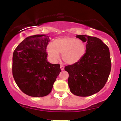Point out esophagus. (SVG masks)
Segmentation results:
<instances>
[{
	"instance_id": "1",
	"label": "esophagus",
	"mask_w": 121,
	"mask_h": 121,
	"mask_svg": "<svg viewBox=\"0 0 121 121\" xmlns=\"http://www.w3.org/2000/svg\"><path fill=\"white\" fill-rule=\"evenodd\" d=\"M60 69H61V70H63L64 69V66H62V65H61V66H60Z\"/></svg>"
}]
</instances>
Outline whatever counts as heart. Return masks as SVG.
<instances>
[{
	"label": "heart",
	"instance_id": "heart-1",
	"mask_svg": "<svg viewBox=\"0 0 121 121\" xmlns=\"http://www.w3.org/2000/svg\"><path fill=\"white\" fill-rule=\"evenodd\" d=\"M47 52L54 61L59 60L61 53L62 59L68 64H74L82 59L86 52L85 43L72 37L56 39L52 44H48Z\"/></svg>",
	"mask_w": 121,
	"mask_h": 121
}]
</instances>
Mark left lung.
<instances>
[{
	"mask_svg": "<svg viewBox=\"0 0 121 121\" xmlns=\"http://www.w3.org/2000/svg\"><path fill=\"white\" fill-rule=\"evenodd\" d=\"M86 44V52L80 61L66 66L68 83L72 93L87 97L103 88L111 70L109 49L99 39L85 35H76Z\"/></svg>",
	"mask_w": 121,
	"mask_h": 121,
	"instance_id": "1",
	"label": "left lung"
}]
</instances>
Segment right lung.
Here are the masks:
<instances>
[{"mask_svg": "<svg viewBox=\"0 0 121 121\" xmlns=\"http://www.w3.org/2000/svg\"><path fill=\"white\" fill-rule=\"evenodd\" d=\"M47 35H36L26 38L15 49L12 74L16 84L25 94L44 97L50 93L61 72L59 64L47 60Z\"/></svg>", "mask_w": 121, "mask_h": 121, "instance_id": "1", "label": "right lung"}]
</instances>
